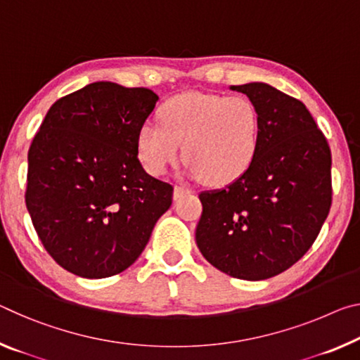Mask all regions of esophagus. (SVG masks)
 <instances>
[{
    "mask_svg": "<svg viewBox=\"0 0 360 360\" xmlns=\"http://www.w3.org/2000/svg\"><path fill=\"white\" fill-rule=\"evenodd\" d=\"M191 191L189 189H186V187H182V186H174V192H173V198L174 200H178V198H181L182 195H184V193H189Z\"/></svg>",
    "mask_w": 360,
    "mask_h": 360,
    "instance_id": "esophagus-1",
    "label": "esophagus"
}]
</instances>
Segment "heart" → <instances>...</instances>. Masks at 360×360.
<instances>
[{
	"label": "heart",
	"mask_w": 360,
	"mask_h": 360,
	"mask_svg": "<svg viewBox=\"0 0 360 360\" xmlns=\"http://www.w3.org/2000/svg\"><path fill=\"white\" fill-rule=\"evenodd\" d=\"M138 133V155L150 174L160 176L178 162L187 173L211 186H226L252 167L259 147L261 118L243 96L187 93L171 98Z\"/></svg>",
	"instance_id": "b5f03b06"
}]
</instances>
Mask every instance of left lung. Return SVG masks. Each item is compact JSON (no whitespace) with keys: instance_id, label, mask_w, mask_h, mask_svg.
<instances>
[{"instance_id":"1","label":"left lung","mask_w":360,"mask_h":360,"mask_svg":"<svg viewBox=\"0 0 360 360\" xmlns=\"http://www.w3.org/2000/svg\"><path fill=\"white\" fill-rule=\"evenodd\" d=\"M259 112L258 153L240 178L200 195V253L243 281L277 276L304 256L332 205V153L303 102L267 83L231 86Z\"/></svg>"}]
</instances>
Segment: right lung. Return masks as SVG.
I'll use <instances>...</instances> for the list:
<instances>
[{
  "label": "right lung",
  "mask_w": 360,
  "mask_h": 360,
  "mask_svg": "<svg viewBox=\"0 0 360 360\" xmlns=\"http://www.w3.org/2000/svg\"><path fill=\"white\" fill-rule=\"evenodd\" d=\"M158 96L96 82L56 101L28 150L25 203L46 252L84 278L133 264L173 200L146 173L138 133Z\"/></svg>",
  "instance_id": "right-lung-1"
}]
</instances>
